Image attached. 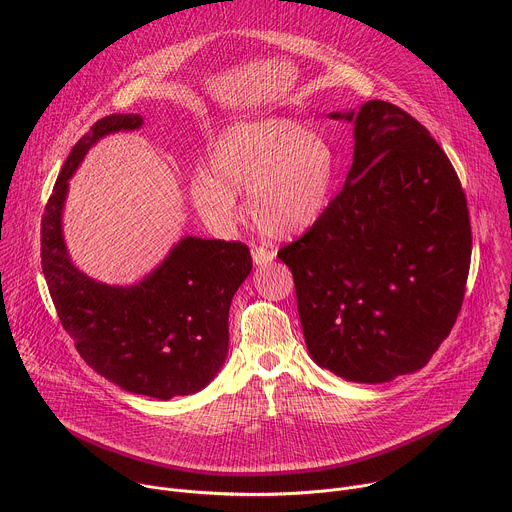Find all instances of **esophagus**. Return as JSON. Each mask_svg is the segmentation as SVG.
Segmentation results:
<instances>
[{"mask_svg": "<svg viewBox=\"0 0 512 512\" xmlns=\"http://www.w3.org/2000/svg\"><path fill=\"white\" fill-rule=\"evenodd\" d=\"M251 255H253V261L255 265H267L275 259V251L267 249V247H261V245H253L251 247Z\"/></svg>", "mask_w": 512, "mask_h": 512, "instance_id": "obj_1", "label": "esophagus"}]
</instances>
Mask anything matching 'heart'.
<instances>
[{
  "label": "heart",
  "instance_id": "obj_1",
  "mask_svg": "<svg viewBox=\"0 0 512 512\" xmlns=\"http://www.w3.org/2000/svg\"><path fill=\"white\" fill-rule=\"evenodd\" d=\"M336 176L332 145L302 123L267 117L225 127L212 141L208 168L190 178V200L214 231L241 221V190L253 223L269 237H294L328 208Z\"/></svg>",
  "mask_w": 512,
  "mask_h": 512
}]
</instances>
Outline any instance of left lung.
I'll list each match as a JSON object with an SVG mask.
<instances>
[{
  "label": "left lung",
  "mask_w": 512,
  "mask_h": 512,
  "mask_svg": "<svg viewBox=\"0 0 512 512\" xmlns=\"http://www.w3.org/2000/svg\"><path fill=\"white\" fill-rule=\"evenodd\" d=\"M344 188L277 257L294 273L306 346L354 383L415 373L452 332L472 255L458 174L407 111L367 101Z\"/></svg>",
  "instance_id": "1"
}]
</instances>
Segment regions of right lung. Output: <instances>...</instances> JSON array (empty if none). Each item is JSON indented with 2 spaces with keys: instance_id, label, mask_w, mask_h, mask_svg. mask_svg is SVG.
Masks as SVG:
<instances>
[{
  "instance_id": "add662e5",
  "label": "right lung",
  "mask_w": 512,
  "mask_h": 512,
  "mask_svg": "<svg viewBox=\"0 0 512 512\" xmlns=\"http://www.w3.org/2000/svg\"><path fill=\"white\" fill-rule=\"evenodd\" d=\"M141 123L139 115H107L70 150L42 214L40 255L62 328L89 367L129 393L172 399L204 389L221 371L229 308L253 259L239 241L184 237L131 287L95 281L72 265L60 221L68 178L93 143Z\"/></svg>"
}]
</instances>
